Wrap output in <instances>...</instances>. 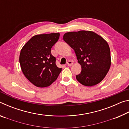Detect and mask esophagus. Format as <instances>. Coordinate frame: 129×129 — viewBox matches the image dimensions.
<instances>
[{
    "label": "esophagus",
    "instance_id": "esophagus-1",
    "mask_svg": "<svg viewBox=\"0 0 129 129\" xmlns=\"http://www.w3.org/2000/svg\"><path fill=\"white\" fill-rule=\"evenodd\" d=\"M67 64H68V65L69 67H71L72 65H73V62L72 61H71V60H69L67 62Z\"/></svg>",
    "mask_w": 129,
    "mask_h": 129
}]
</instances>
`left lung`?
<instances>
[{
    "label": "left lung",
    "mask_w": 129,
    "mask_h": 129,
    "mask_svg": "<svg viewBox=\"0 0 129 129\" xmlns=\"http://www.w3.org/2000/svg\"><path fill=\"white\" fill-rule=\"evenodd\" d=\"M63 39L75 51L81 72L76 79L82 85L92 86L105 77L111 65L110 48L107 41L95 32L80 30L65 33Z\"/></svg>",
    "instance_id": "8db88e82"
}]
</instances>
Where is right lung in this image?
Returning a JSON list of instances; mask_svg holds the SVG:
<instances>
[{
    "label": "right lung",
    "mask_w": 129,
    "mask_h": 129,
    "mask_svg": "<svg viewBox=\"0 0 129 129\" xmlns=\"http://www.w3.org/2000/svg\"><path fill=\"white\" fill-rule=\"evenodd\" d=\"M60 34H40L30 39L21 49L19 62L24 75L35 86L47 87L55 81L62 68L56 65L51 48Z\"/></svg>",
    "instance_id": "obj_1"
}]
</instances>
